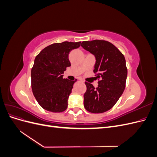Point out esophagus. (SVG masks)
<instances>
[{"instance_id": "obj_1", "label": "esophagus", "mask_w": 157, "mask_h": 157, "mask_svg": "<svg viewBox=\"0 0 157 157\" xmlns=\"http://www.w3.org/2000/svg\"><path fill=\"white\" fill-rule=\"evenodd\" d=\"M80 82H83L84 81H83V80H82V79H80Z\"/></svg>"}]
</instances>
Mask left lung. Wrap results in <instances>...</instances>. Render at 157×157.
Listing matches in <instances>:
<instances>
[{
	"label": "left lung",
	"mask_w": 157,
	"mask_h": 157,
	"mask_svg": "<svg viewBox=\"0 0 157 157\" xmlns=\"http://www.w3.org/2000/svg\"><path fill=\"white\" fill-rule=\"evenodd\" d=\"M81 46L96 58L94 73L99 80L96 88L85 82L84 107L93 113L107 111L115 105L125 89L128 71L124 56L106 40L83 41Z\"/></svg>",
	"instance_id": "left-lung-1"
}]
</instances>
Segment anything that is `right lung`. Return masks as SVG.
I'll list each match as a JSON object with an SVG mask.
<instances>
[{
  "label": "right lung",
  "mask_w": 157,
  "mask_h": 157,
  "mask_svg": "<svg viewBox=\"0 0 157 157\" xmlns=\"http://www.w3.org/2000/svg\"><path fill=\"white\" fill-rule=\"evenodd\" d=\"M80 42H63L46 47L35 59L31 69V88L39 105L46 111H65L68 98L77 80L63 78L66 68L70 67L69 52L77 49Z\"/></svg>",
  "instance_id": "1"
}]
</instances>
